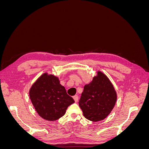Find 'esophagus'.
<instances>
[{
	"label": "esophagus",
	"mask_w": 149,
	"mask_h": 149,
	"mask_svg": "<svg viewBox=\"0 0 149 149\" xmlns=\"http://www.w3.org/2000/svg\"><path fill=\"white\" fill-rule=\"evenodd\" d=\"M73 99H74L75 102H77L78 101V96H77V95L74 96H73Z\"/></svg>",
	"instance_id": "1"
}]
</instances>
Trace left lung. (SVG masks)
<instances>
[{
	"label": "left lung",
	"instance_id": "1",
	"mask_svg": "<svg viewBox=\"0 0 149 149\" xmlns=\"http://www.w3.org/2000/svg\"><path fill=\"white\" fill-rule=\"evenodd\" d=\"M117 93L107 76L101 71L84 86L79 101L85 118L93 122L104 119L113 109Z\"/></svg>",
	"mask_w": 149,
	"mask_h": 149
}]
</instances>
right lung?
Returning a JSON list of instances; mask_svg holds the SVG:
<instances>
[{
  "label": "right lung",
  "instance_id": "right-lung-1",
  "mask_svg": "<svg viewBox=\"0 0 149 149\" xmlns=\"http://www.w3.org/2000/svg\"><path fill=\"white\" fill-rule=\"evenodd\" d=\"M29 96L38 115L49 121L63 116L68 107L74 102L58 78L47 73L40 76L31 86Z\"/></svg>",
  "mask_w": 149,
  "mask_h": 149
}]
</instances>
